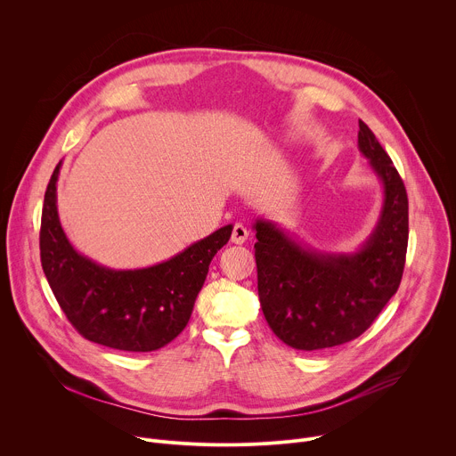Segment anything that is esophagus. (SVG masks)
<instances>
[{"label": "esophagus", "mask_w": 456, "mask_h": 456, "mask_svg": "<svg viewBox=\"0 0 456 456\" xmlns=\"http://www.w3.org/2000/svg\"><path fill=\"white\" fill-rule=\"evenodd\" d=\"M247 236H248L247 227H245V225H241V224H234L232 232H231V241H232V243H236V245H241V243H245Z\"/></svg>", "instance_id": "34e87169"}]
</instances>
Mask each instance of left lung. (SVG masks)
I'll return each mask as SVG.
<instances>
[{"instance_id": "8db88e82", "label": "left lung", "mask_w": 456, "mask_h": 456, "mask_svg": "<svg viewBox=\"0 0 456 456\" xmlns=\"http://www.w3.org/2000/svg\"><path fill=\"white\" fill-rule=\"evenodd\" d=\"M359 150L382 182L384 204L371 236L357 252H315L273 222L254 224L259 303L273 332L296 350L354 341L370 329L403 280L408 248L404 182L362 120Z\"/></svg>"}]
</instances>
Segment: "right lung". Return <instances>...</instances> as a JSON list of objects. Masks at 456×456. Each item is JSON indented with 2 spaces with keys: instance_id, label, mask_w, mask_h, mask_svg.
<instances>
[{
  "instance_id": "add662e5",
  "label": "right lung",
  "mask_w": 456,
  "mask_h": 456,
  "mask_svg": "<svg viewBox=\"0 0 456 456\" xmlns=\"http://www.w3.org/2000/svg\"><path fill=\"white\" fill-rule=\"evenodd\" d=\"M55 166L45 192L39 250L48 285L72 327L88 341L122 350L153 352L171 343L191 317L215 254L232 225L189 245L148 269L113 271L79 254L57 215Z\"/></svg>"
}]
</instances>
